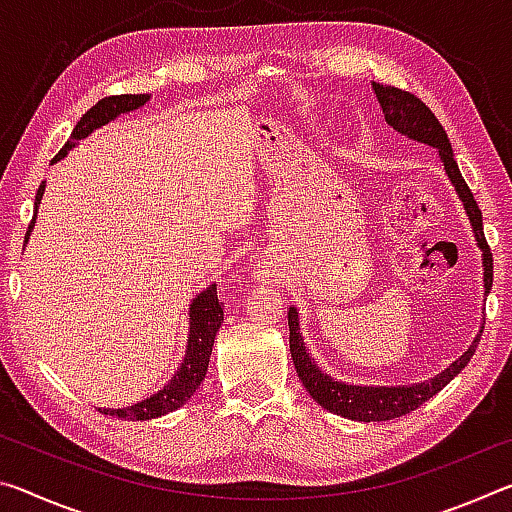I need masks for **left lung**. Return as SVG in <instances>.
<instances>
[{
  "label": "left lung",
  "mask_w": 512,
  "mask_h": 512,
  "mask_svg": "<svg viewBox=\"0 0 512 512\" xmlns=\"http://www.w3.org/2000/svg\"><path fill=\"white\" fill-rule=\"evenodd\" d=\"M372 92L379 101L381 115L388 126L400 135H406L413 142L433 146L438 151V158L443 162L445 173L449 183L454 185L458 198L465 207V214L470 216V225L476 239V246L481 250L483 257V296H488L492 289V253L483 237V216L479 205H476L470 187L458 171V164L454 160L452 144L447 140L445 128L440 126L436 115L424 106V103L413 97L411 92L391 88V85H381L372 81ZM483 327L479 334L474 336L470 348H467L461 357L452 361V366L438 372L436 377L424 379L420 384H402V386H361V384H345L334 377H329L327 372L318 368V363L311 359V352H307L305 336L300 332V316L296 307H289V345H291V357L293 366H296L298 377L302 386L307 388V393L314 400L327 409L329 413L341 415V418L357 420V422H381V420H393L400 418L418 409L429 397L436 395L438 391L452 381L458 372H461L467 361L472 359L476 350V343L481 339Z\"/></svg>",
  "instance_id": "obj_1"
}]
</instances>
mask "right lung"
Segmentation results:
<instances>
[{"label": "right lung", "instance_id": "right-lung-1", "mask_svg": "<svg viewBox=\"0 0 512 512\" xmlns=\"http://www.w3.org/2000/svg\"><path fill=\"white\" fill-rule=\"evenodd\" d=\"M151 94H119V97H106L101 99L97 106H92L85 115L81 117L79 124L72 131L67 144L60 149L51 162L63 160L67 151H72L76 144L85 137H90L97 128H103L110 121H115L119 115H128V112L140 110L144 103H149ZM42 194H45V183L38 187L36 194V214H33V221L27 230V237H24V244H27L33 225H36L38 207L42 201ZM223 323V307L219 298H216V284L203 289L189 305V332H187V345H185V359L180 363V368L173 372V377L164 384L158 393H153L146 400L124 406V409H99L106 415H117V418L124 420H151L160 418V415H167L171 411L180 409V406L192 400V395L198 391L201 381L207 375V366H210L212 357V345L216 339V332Z\"/></svg>", "mask_w": 512, "mask_h": 512}]
</instances>
